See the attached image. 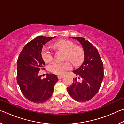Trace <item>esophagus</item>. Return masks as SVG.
I'll return each mask as SVG.
<instances>
[{
  "label": "esophagus",
  "instance_id": "1",
  "mask_svg": "<svg viewBox=\"0 0 124 124\" xmlns=\"http://www.w3.org/2000/svg\"><path fill=\"white\" fill-rule=\"evenodd\" d=\"M63 77V75H58V79H62Z\"/></svg>",
  "mask_w": 124,
  "mask_h": 124
}]
</instances>
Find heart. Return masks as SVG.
Wrapping results in <instances>:
<instances>
[{
	"label": "heart",
	"mask_w": 124,
	"mask_h": 124,
	"mask_svg": "<svg viewBox=\"0 0 124 124\" xmlns=\"http://www.w3.org/2000/svg\"><path fill=\"white\" fill-rule=\"evenodd\" d=\"M56 49L65 51V58L70 60L74 65H79L84 59V52L81 47L75 46L73 42L68 40H60L53 44ZM41 56L45 62H49L53 59V53L49 47H44L42 49ZM71 65L69 62H52L49 66V70L54 74L63 75L66 70H70Z\"/></svg>",
	"instance_id": "obj_1"
}]
</instances>
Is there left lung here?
I'll return each mask as SVG.
<instances>
[{
  "label": "left lung",
  "instance_id": "8db88e82",
  "mask_svg": "<svg viewBox=\"0 0 124 124\" xmlns=\"http://www.w3.org/2000/svg\"><path fill=\"white\" fill-rule=\"evenodd\" d=\"M82 45L84 52V61L79 68L73 72L82 81L78 82L77 78L67 87L68 93L78 102L88 101L97 93L104 77L103 64L97 49L91 43L81 37H73Z\"/></svg>",
  "mask_w": 124,
  "mask_h": 124
}]
</instances>
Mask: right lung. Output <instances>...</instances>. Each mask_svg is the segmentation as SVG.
Masks as SVG:
<instances>
[{
    "mask_svg": "<svg viewBox=\"0 0 124 124\" xmlns=\"http://www.w3.org/2000/svg\"><path fill=\"white\" fill-rule=\"evenodd\" d=\"M54 37L38 36L24 46L17 62V81L22 93L26 98L35 103L45 102L52 95L57 76L47 74L41 79L39 72L44 69L45 62L42 58L43 45Z\"/></svg>",
    "mask_w": 124,
    "mask_h": 124,
    "instance_id": "1",
    "label": "right lung"
}]
</instances>
